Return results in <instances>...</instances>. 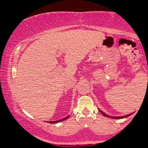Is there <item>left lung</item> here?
Masks as SVG:
<instances>
[{
	"label": "left lung",
	"instance_id": "obj_1",
	"mask_svg": "<svg viewBox=\"0 0 148 148\" xmlns=\"http://www.w3.org/2000/svg\"><path fill=\"white\" fill-rule=\"evenodd\" d=\"M99 111L101 112V114H103L104 116L106 117H108V118H114V119H122V118H127V117L130 116V115H131L132 114V113H131V114H129V115H125V116H111V115H106V113H104V112H103L102 111H101V110L99 109Z\"/></svg>",
	"mask_w": 148,
	"mask_h": 148
}]
</instances>
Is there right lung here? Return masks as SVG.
Wrapping results in <instances>:
<instances>
[{"label": "right lung", "instance_id": "1", "mask_svg": "<svg viewBox=\"0 0 148 148\" xmlns=\"http://www.w3.org/2000/svg\"><path fill=\"white\" fill-rule=\"evenodd\" d=\"M69 117V115H68V116H67V117H65V118H62V119H61V120H56V121H50V122H49V123H59V122L63 121V120H67V119ZM48 123H49V122H48Z\"/></svg>", "mask_w": 148, "mask_h": 148}]
</instances>
